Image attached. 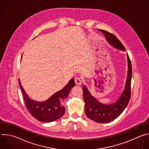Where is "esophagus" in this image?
<instances>
[{"mask_svg":"<svg viewBox=\"0 0 149 149\" xmlns=\"http://www.w3.org/2000/svg\"><path fill=\"white\" fill-rule=\"evenodd\" d=\"M75 84L77 85H78V86H80V85H81L82 84V81H81V79L79 78V77H75Z\"/></svg>","mask_w":149,"mask_h":149,"instance_id":"esophagus-1","label":"esophagus"}]
</instances>
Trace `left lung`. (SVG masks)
I'll return each mask as SVG.
<instances>
[{
  "label": "left lung",
  "mask_w": 149,
  "mask_h": 149,
  "mask_svg": "<svg viewBox=\"0 0 149 149\" xmlns=\"http://www.w3.org/2000/svg\"><path fill=\"white\" fill-rule=\"evenodd\" d=\"M105 39L115 48L125 51V49L117 38L106 31L99 30ZM128 61V73L124 90L120 97L114 103L107 105L98 102L90 93L86 86L82 88L83 98L85 102V113L88 118L98 123H107L117 118L128 105L131 97V80L132 77V63L129 55L127 54Z\"/></svg>",
  "instance_id": "1"
}]
</instances>
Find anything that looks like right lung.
Wrapping results in <instances>:
<instances>
[{
  "instance_id": "obj_1",
  "label": "right lung",
  "mask_w": 149,
  "mask_h": 149,
  "mask_svg": "<svg viewBox=\"0 0 149 149\" xmlns=\"http://www.w3.org/2000/svg\"><path fill=\"white\" fill-rule=\"evenodd\" d=\"M19 84L26 107L32 116L40 121L49 123L59 119L64 114L65 109L61 104V101L68 97L71 89L75 86V81L74 78L71 79L61 90L55 93L47 100L42 102L33 101L29 98L19 79Z\"/></svg>"
}]
</instances>
